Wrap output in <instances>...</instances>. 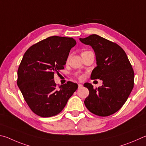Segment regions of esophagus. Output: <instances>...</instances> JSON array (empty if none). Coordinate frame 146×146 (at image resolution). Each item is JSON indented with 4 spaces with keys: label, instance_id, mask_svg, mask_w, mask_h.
<instances>
[{
    "label": "esophagus",
    "instance_id": "1",
    "mask_svg": "<svg viewBox=\"0 0 146 146\" xmlns=\"http://www.w3.org/2000/svg\"><path fill=\"white\" fill-rule=\"evenodd\" d=\"M82 87H83V85H82V84L79 83V84H78V88H82Z\"/></svg>",
    "mask_w": 146,
    "mask_h": 146
}]
</instances>
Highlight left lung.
<instances>
[{"mask_svg":"<svg viewBox=\"0 0 146 146\" xmlns=\"http://www.w3.org/2000/svg\"><path fill=\"white\" fill-rule=\"evenodd\" d=\"M94 50L97 66L91 80L103 81V85L94 88L90 83L84 86L89 90L85 104L92 113L106 117L115 113L124 105L134 85V72L126 52L115 43L97 35L80 38Z\"/></svg>","mask_w":146,"mask_h":146,"instance_id":"left-lung-1","label":"left lung"}]
</instances>
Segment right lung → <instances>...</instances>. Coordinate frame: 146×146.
Instances as JSON below:
<instances>
[{"instance_id":"1","label":"right lung","mask_w":146,"mask_h":146,"mask_svg":"<svg viewBox=\"0 0 146 146\" xmlns=\"http://www.w3.org/2000/svg\"><path fill=\"white\" fill-rule=\"evenodd\" d=\"M76 44L72 38L53 36L32 45L23 56L17 85L28 106L38 116L50 117L60 113L78 89L77 84L71 81L58 88L54 80Z\"/></svg>"}]
</instances>
